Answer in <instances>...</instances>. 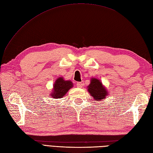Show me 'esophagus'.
Masks as SVG:
<instances>
[{
    "instance_id": "1",
    "label": "esophagus",
    "mask_w": 153,
    "mask_h": 153,
    "mask_svg": "<svg viewBox=\"0 0 153 153\" xmlns=\"http://www.w3.org/2000/svg\"><path fill=\"white\" fill-rule=\"evenodd\" d=\"M76 86L78 88H82V82H77L76 83Z\"/></svg>"
}]
</instances>
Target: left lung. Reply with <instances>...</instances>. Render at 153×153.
Returning a JSON list of instances; mask_svg holds the SVG:
<instances>
[{"label":"left lung","mask_w":153,"mask_h":153,"mask_svg":"<svg viewBox=\"0 0 153 153\" xmlns=\"http://www.w3.org/2000/svg\"><path fill=\"white\" fill-rule=\"evenodd\" d=\"M88 91L95 100H102L109 94L101 82L95 78L91 79V82L88 86Z\"/></svg>","instance_id":"left-lung-1"}]
</instances>
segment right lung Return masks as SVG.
<instances>
[{"label": "right lung", "mask_w": 153, "mask_h": 153, "mask_svg": "<svg viewBox=\"0 0 153 153\" xmlns=\"http://www.w3.org/2000/svg\"><path fill=\"white\" fill-rule=\"evenodd\" d=\"M73 86V84L71 81L65 80L63 77H59L54 84L53 92L51 93V97L54 99L62 98Z\"/></svg>", "instance_id": "1"}]
</instances>
